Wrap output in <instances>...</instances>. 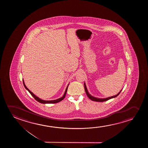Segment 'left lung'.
Instances as JSON below:
<instances>
[{"instance_id":"8db88e82","label":"left lung","mask_w":148,"mask_h":148,"mask_svg":"<svg viewBox=\"0 0 148 148\" xmlns=\"http://www.w3.org/2000/svg\"><path fill=\"white\" fill-rule=\"evenodd\" d=\"M84 89H85L86 94V95H87V97H89V99H91V100L93 101H99V102L106 101H108V100H109V99H113V98H115V97H117L118 95H119L120 93L121 92V91L122 90L121 89V90L119 91V92H118V93H117L116 95L112 96V97H107V98L101 99V98H97V97H93L92 95H91L88 92V91L87 90V87H86V85L85 84V82L84 83Z\"/></svg>"}]
</instances>
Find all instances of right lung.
Returning a JSON list of instances; mask_svg holds the SVG:
<instances>
[{"mask_svg":"<svg viewBox=\"0 0 148 148\" xmlns=\"http://www.w3.org/2000/svg\"><path fill=\"white\" fill-rule=\"evenodd\" d=\"M23 84H24L25 88H26V89L29 92V93H30L31 95L37 101H38L39 103H59L60 101H62V100L65 98L66 95V93H67L68 87V86H69V84H68V85H67V88H66V89L65 90V93L64 94V95H63L62 97H60V98H59L58 99H55V100H51V101H45V100H43V99H40L39 97H37L36 95H35L32 92H31V91L30 90H29V89L25 85L24 81V79H23Z\"/></svg>","mask_w":148,"mask_h":148,"instance_id":"1","label":"right lung"}]
</instances>
